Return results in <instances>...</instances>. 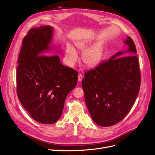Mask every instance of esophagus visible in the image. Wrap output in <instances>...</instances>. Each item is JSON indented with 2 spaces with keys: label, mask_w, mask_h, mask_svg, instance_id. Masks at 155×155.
I'll return each instance as SVG.
<instances>
[{
  "label": "esophagus",
  "mask_w": 155,
  "mask_h": 155,
  "mask_svg": "<svg viewBox=\"0 0 155 155\" xmlns=\"http://www.w3.org/2000/svg\"><path fill=\"white\" fill-rule=\"evenodd\" d=\"M82 75L81 74H79L78 75V82H81L82 81Z\"/></svg>",
  "instance_id": "34e87169"
}]
</instances>
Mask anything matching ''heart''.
Segmentation results:
<instances>
[{"mask_svg": "<svg viewBox=\"0 0 155 155\" xmlns=\"http://www.w3.org/2000/svg\"><path fill=\"white\" fill-rule=\"evenodd\" d=\"M91 43L90 40H82L75 43L78 49L84 51L82 54V60L88 68L96 67L101 62L103 56V45L99 43L88 48ZM65 56L67 62L70 66H73L78 58L76 49L69 44L66 47Z\"/></svg>", "mask_w": 155, "mask_h": 155, "instance_id": "1", "label": "heart"}]
</instances>
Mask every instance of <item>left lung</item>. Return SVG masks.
<instances>
[{"label":"left lung","mask_w":155,"mask_h":155,"mask_svg":"<svg viewBox=\"0 0 155 155\" xmlns=\"http://www.w3.org/2000/svg\"><path fill=\"white\" fill-rule=\"evenodd\" d=\"M126 51L118 52L86 72L82 86L85 102L97 125L110 127L129 112L140 91L141 76L136 46L128 36Z\"/></svg>","instance_id":"8db88e82"}]
</instances>
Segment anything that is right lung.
Wrapping results in <instances>:
<instances>
[{"label": "right lung", "instance_id": "obj_1", "mask_svg": "<svg viewBox=\"0 0 155 155\" xmlns=\"http://www.w3.org/2000/svg\"><path fill=\"white\" fill-rule=\"evenodd\" d=\"M53 29L51 26L31 28L17 61V96L30 116L43 124L60 119L66 97L78 80L77 71L60 63L58 55L47 53L55 49L51 44Z\"/></svg>", "mask_w": 155, "mask_h": 155}]
</instances>
